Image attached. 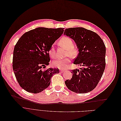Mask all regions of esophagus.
I'll list each match as a JSON object with an SVG mask.
<instances>
[{"instance_id":"34e87169","label":"esophagus","mask_w":121,"mask_h":121,"mask_svg":"<svg viewBox=\"0 0 121 121\" xmlns=\"http://www.w3.org/2000/svg\"><path fill=\"white\" fill-rule=\"evenodd\" d=\"M60 72H61V73H63V72H64L65 71V70H62V69L60 70Z\"/></svg>"}]
</instances>
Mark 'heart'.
I'll list each match as a JSON object with an SVG mask.
<instances>
[{
    "instance_id": "1",
    "label": "heart",
    "mask_w": 121,
    "mask_h": 121,
    "mask_svg": "<svg viewBox=\"0 0 121 121\" xmlns=\"http://www.w3.org/2000/svg\"><path fill=\"white\" fill-rule=\"evenodd\" d=\"M59 44L60 46L66 49L65 56H69L72 58H74L77 56L78 53V49L77 47L73 45V40L67 36L63 37L59 40ZM55 53L54 46L52 45L49 50L50 55L52 57L54 58L55 56ZM70 62V59L69 57H65L63 59H57L54 60L53 62V65L55 67L60 69H64L68 67Z\"/></svg>"
}]
</instances>
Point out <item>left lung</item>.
<instances>
[{
	"label": "left lung",
	"instance_id": "8db88e82",
	"mask_svg": "<svg viewBox=\"0 0 121 121\" xmlns=\"http://www.w3.org/2000/svg\"><path fill=\"white\" fill-rule=\"evenodd\" d=\"M64 34L73 39L78 47L79 53L74 64L83 66L71 70L72 77L65 84L76 93H89L96 87L104 71L105 44L97 33L83 27L66 28Z\"/></svg>",
	"mask_w": 121,
	"mask_h": 121
}]
</instances>
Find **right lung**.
Wrapping results in <instances>:
<instances>
[{
    "label": "right lung",
    "mask_w": 121,
    "mask_h": 121,
    "mask_svg": "<svg viewBox=\"0 0 121 121\" xmlns=\"http://www.w3.org/2000/svg\"><path fill=\"white\" fill-rule=\"evenodd\" d=\"M64 28L38 27L25 33L15 46L13 69L16 79L25 91L39 93L47 88L58 68L42 69L49 65V52Z\"/></svg>",
    "instance_id": "1"
}]
</instances>
